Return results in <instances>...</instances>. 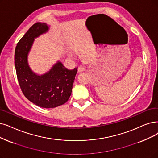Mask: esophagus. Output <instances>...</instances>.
Here are the masks:
<instances>
[{
  "mask_svg": "<svg viewBox=\"0 0 158 158\" xmlns=\"http://www.w3.org/2000/svg\"><path fill=\"white\" fill-rule=\"evenodd\" d=\"M85 70V68L84 66H82V65H80L78 68V73H81V72H83Z\"/></svg>",
  "mask_w": 158,
  "mask_h": 158,
  "instance_id": "obj_1",
  "label": "esophagus"
}]
</instances>
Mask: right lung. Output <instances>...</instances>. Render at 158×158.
I'll return each mask as SVG.
<instances>
[{"label":"right lung","mask_w":158,"mask_h":158,"mask_svg":"<svg viewBox=\"0 0 158 158\" xmlns=\"http://www.w3.org/2000/svg\"><path fill=\"white\" fill-rule=\"evenodd\" d=\"M49 25L37 23L18 42L15 50V67L19 84L30 102L44 108H54L65 104L70 97L77 69L69 70L58 61L43 74L34 73L28 56L34 40L49 30Z\"/></svg>","instance_id":"add662e5"}]
</instances>
